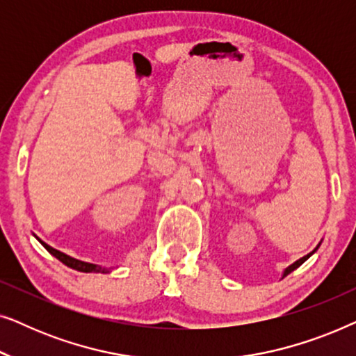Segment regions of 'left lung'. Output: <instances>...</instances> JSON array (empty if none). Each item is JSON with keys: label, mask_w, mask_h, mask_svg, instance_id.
Instances as JSON below:
<instances>
[{"label": "left lung", "mask_w": 356, "mask_h": 356, "mask_svg": "<svg viewBox=\"0 0 356 356\" xmlns=\"http://www.w3.org/2000/svg\"><path fill=\"white\" fill-rule=\"evenodd\" d=\"M318 248H319V245H318ZM318 248H316V250H318ZM314 250V251H316ZM313 251V252H314ZM313 252H309V254H306L305 257H301V259H298V261H296V262H293V264H291V266H289V267H286V269H285V272H284V277H286V275H289L290 274V272H293L295 269H298V267L301 266V264H303V262L306 261V259H308V257L311 256V254H313Z\"/></svg>", "instance_id": "1"}]
</instances>
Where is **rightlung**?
<instances>
[{
    "label": "right lung",
    "mask_w": 356,
    "mask_h": 356,
    "mask_svg": "<svg viewBox=\"0 0 356 356\" xmlns=\"http://www.w3.org/2000/svg\"><path fill=\"white\" fill-rule=\"evenodd\" d=\"M43 246H45V250L50 252V254H53L56 257L58 261H61L63 264L65 266H67V267H71V269H76V270H79V272H105V269H102V267H99V266H95V264H89V262H82V261H77V259H74V257H70V256H66L65 252H61V251H58V250H53L51 246H48L47 243H43V241H40Z\"/></svg>",
    "instance_id": "obj_1"
}]
</instances>
